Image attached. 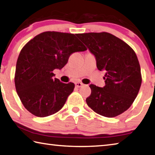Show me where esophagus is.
<instances>
[{
    "instance_id": "esophagus-1",
    "label": "esophagus",
    "mask_w": 155,
    "mask_h": 155,
    "mask_svg": "<svg viewBox=\"0 0 155 155\" xmlns=\"http://www.w3.org/2000/svg\"><path fill=\"white\" fill-rule=\"evenodd\" d=\"M83 85V83H80V82H77V83H75V87H77V88H79V87H82Z\"/></svg>"
}]
</instances>
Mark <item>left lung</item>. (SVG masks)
Returning a JSON list of instances; mask_svg holds the SVG:
<instances>
[{"label":"left lung","instance_id":"1","mask_svg":"<svg viewBox=\"0 0 155 155\" xmlns=\"http://www.w3.org/2000/svg\"><path fill=\"white\" fill-rule=\"evenodd\" d=\"M94 55L97 69L105 72V86L91 84L86 99L93 110L106 117H114L131 106L142 83L141 70L134 51L124 41L108 32L77 34Z\"/></svg>","mask_w":155,"mask_h":155}]
</instances>
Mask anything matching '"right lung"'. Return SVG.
<instances>
[{"instance_id":"add662e5","label":"right lung","mask_w":155,"mask_h":155,"mask_svg":"<svg viewBox=\"0 0 155 155\" xmlns=\"http://www.w3.org/2000/svg\"><path fill=\"white\" fill-rule=\"evenodd\" d=\"M75 35L45 32L36 36L21 50L17 61L15 85L22 104L38 117L56 113L73 91L74 84L53 78L72 53L86 51Z\"/></svg>"}]
</instances>
